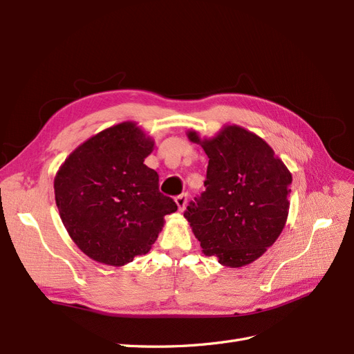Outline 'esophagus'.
<instances>
[{"mask_svg": "<svg viewBox=\"0 0 354 354\" xmlns=\"http://www.w3.org/2000/svg\"><path fill=\"white\" fill-rule=\"evenodd\" d=\"M176 203H177L178 209H180V211H183V209H185V207H186V203H187V195H186V194H181V195H178V196L176 198Z\"/></svg>", "mask_w": 354, "mask_h": 354, "instance_id": "1", "label": "esophagus"}]
</instances>
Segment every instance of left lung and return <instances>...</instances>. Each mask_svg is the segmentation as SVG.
<instances>
[{
	"label": "left lung",
	"instance_id": "obj_1",
	"mask_svg": "<svg viewBox=\"0 0 354 354\" xmlns=\"http://www.w3.org/2000/svg\"><path fill=\"white\" fill-rule=\"evenodd\" d=\"M209 158L205 192L185 217L202 252L226 267H243L267 251L282 233L292 176L261 137L224 125L214 137L187 131Z\"/></svg>",
	"mask_w": 354,
	"mask_h": 354
}]
</instances>
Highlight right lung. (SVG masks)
<instances>
[{"label": "right lung", "mask_w": 354, "mask_h": 354, "mask_svg": "<svg viewBox=\"0 0 354 354\" xmlns=\"http://www.w3.org/2000/svg\"><path fill=\"white\" fill-rule=\"evenodd\" d=\"M155 142L133 121L90 137L65 159L55 177L63 226L91 260L121 267L147 254L176 212L158 189V173L145 165Z\"/></svg>", "instance_id": "add662e5"}]
</instances>
